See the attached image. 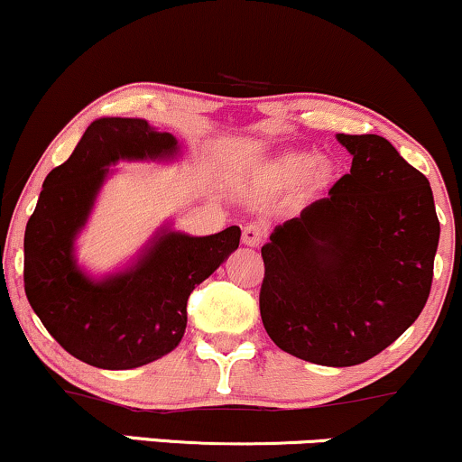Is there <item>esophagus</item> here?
Segmentation results:
<instances>
[{
  "instance_id": "34e87169",
  "label": "esophagus",
  "mask_w": 462,
  "mask_h": 462,
  "mask_svg": "<svg viewBox=\"0 0 462 462\" xmlns=\"http://www.w3.org/2000/svg\"><path fill=\"white\" fill-rule=\"evenodd\" d=\"M263 237H266V229H263V225H259V222H251V225H246L245 229H242V242H245L246 246H259L263 242Z\"/></svg>"
}]
</instances>
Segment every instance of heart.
I'll use <instances>...</instances> for the list:
<instances>
[{"label": "heart", "mask_w": 462, "mask_h": 462, "mask_svg": "<svg viewBox=\"0 0 462 462\" xmlns=\"http://www.w3.org/2000/svg\"><path fill=\"white\" fill-rule=\"evenodd\" d=\"M274 174L279 176V180H286V183L305 176L312 185H328L331 174H334V168H331L328 159H316L312 152H288L274 163Z\"/></svg>", "instance_id": "1"}]
</instances>
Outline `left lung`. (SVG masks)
Wrapping results in <instances>:
<instances>
[{"label":"left lung","mask_w":462,"mask_h":462,"mask_svg":"<svg viewBox=\"0 0 462 462\" xmlns=\"http://www.w3.org/2000/svg\"><path fill=\"white\" fill-rule=\"evenodd\" d=\"M351 172L262 246L259 312L273 343L323 366L393 345L430 297L439 217L428 179L380 134H336Z\"/></svg>","instance_id":"1"}]
</instances>
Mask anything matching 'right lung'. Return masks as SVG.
I'll use <instances>...</instances> for the list:
<instances>
[{"instance_id": "1", "label": "right lung", "mask_w": 462, "mask_h": 462, "mask_svg": "<svg viewBox=\"0 0 462 462\" xmlns=\"http://www.w3.org/2000/svg\"><path fill=\"white\" fill-rule=\"evenodd\" d=\"M179 150L172 133L146 119H96L71 157L45 176L25 226V297L56 343L97 369H134L176 349L191 290L240 246V226L205 237L163 226L124 271L93 279L78 266L76 237L108 165L172 162Z\"/></svg>"}]
</instances>
